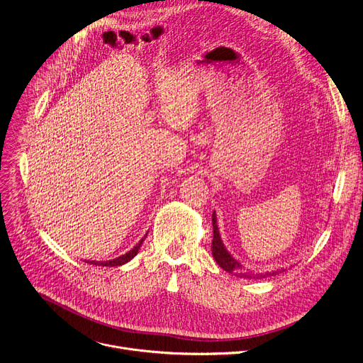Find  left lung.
Here are the masks:
<instances>
[{"label": "left lung", "mask_w": 363, "mask_h": 363, "mask_svg": "<svg viewBox=\"0 0 363 363\" xmlns=\"http://www.w3.org/2000/svg\"><path fill=\"white\" fill-rule=\"evenodd\" d=\"M212 223H213V240H212V255L215 258V261L218 262V265L220 268H223L226 272L236 275L239 278H247V279H261V278H267L271 277L277 272H265V274H254L252 271H250L245 265L240 264L238 259H235L228 250L225 248L222 239H220V233H219V228H218V219H216V213L213 212L212 215Z\"/></svg>", "instance_id": "obj_1"}]
</instances>
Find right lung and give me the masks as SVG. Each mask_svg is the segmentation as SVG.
Wrapping results in <instances>:
<instances>
[{"label": "right lung", "mask_w": 363, "mask_h": 363, "mask_svg": "<svg viewBox=\"0 0 363 363\" xmlns=\"http://www.w3.org/2000/svg\"><path fill=\"white\" fill-rule=\"evenodd\" d=\"M147 236V235H145ZM145 236L140 240V242L131 250V251H128L127 254H124V255H121V257H118V258H115V259H111V261H104V262H101V261H88V264H94V265H101V267H119V265H124V264H127L128 261H131L137 254H138V250L141 248V245H143V242H144V239H145Z\"/></svg>", "instance_id": "obj_1"}]
</instances>
